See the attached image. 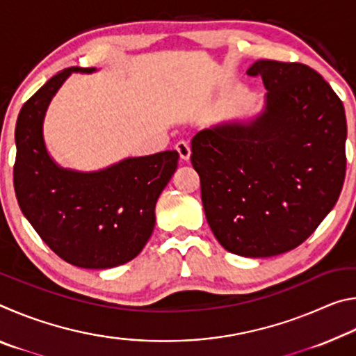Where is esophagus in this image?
<instances>
[{
  "mask_svg": "<svg viewBox=\"0 0 356 356\" xmlns=\"http://www.w3.org/2000/svg\"><path fill=\"white\" fill-rule=\"evenodd\" d=\"M176 150L180 155V159H182L184 161H186L190 159V154H191V149H190V144L186 141H179L176 144Z\"/></svg>",
  "mask_w": 356,
  "mask_h": 356,
  "instance_id": "obj_1",
  "label": "esophagus"
}]
</instances>
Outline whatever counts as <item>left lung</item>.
<instances>
[{"label":"left lung","instance_id":"left-lung-1","mask_svg":"<svg viewBox=\"0 0 356 356\" xmlns=\"http://www.w3.org/2000/svg\"><path fill=\"white\" fill-rule=\"evenodd\" d=\"M246 74L262 76V111L197 131L191 165L222 248L270 257L297 248L334 207L346 177V111L305 64L261 59Z\"/></svg>","mask_w":356,"mask_h":356}]
</instances>
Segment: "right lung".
Masks as SVG:
<instances>
[{
  "instance_id": "right-lung-1",
  "label": "right lung",
  "mask_w": 356,
  "mask_h": 356,
  "mask_svg": "<svg viewBox=\"0 0 356 356\" xmlns=\"http://www.w3.org/2000/svg\"><path fill=\"white\" fill-rule=\"evenodd\" d=\"M95 70L59 72L22 106L15 125L14 188L23 215L59 257L100 270L131 261L147 243L156 200L177 170L179 154L129 156L89 172L59 166L44 140L48 105L74 72Z\"/></svg>"
}]
</instances>
